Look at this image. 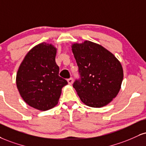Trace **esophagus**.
Returning a JSON list of instances; mask_svg holds the SVG:
<instances>
[{"instance_id": "1", "label": "esophagus", "mask_w": 146, "mask_h": 146, "mask_svg": "<svg viewBox=\"0 0 146 146\" xmlns=\"http://www.w3.org/2000/svg\"><path fill=\"white\" fill-rule=\"evenodd\" d=\"M67 82H68V84H69V85H71L72 84H73V78H69V79H68L67 80Z\"/></svg>"}]
</instances>
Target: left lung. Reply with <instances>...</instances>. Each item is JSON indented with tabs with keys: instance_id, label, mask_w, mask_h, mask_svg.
Wrapping results in <instances>:
<instances>
[{
	"instance_id": "left-lung-1",
	"label": "left lung",
	"mask_w": 146,
	"mask_h": 146,
	"mask_svg": "<svg viewBox=\"0 0 146 146\" xmlns=\"http://www.w3.org/2000/svg\"><path fill=\"white\" fill-rule=\"evenodd\" d=\"M71 47L80 75L73 88L81 101L92 108L109 104L117 95L123 80L120 61L105 47L90 41L73 43Z\"/></svg>"
}]
</instances>
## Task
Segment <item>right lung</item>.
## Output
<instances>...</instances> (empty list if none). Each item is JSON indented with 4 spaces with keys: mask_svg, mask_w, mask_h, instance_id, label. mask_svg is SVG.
I'll use <instances>...</instances> for the list:
<instances>
[{
    "mask_svg": "<svg viewBox=\"0 0 146 146\" xmlns=\"http://www.w3.org/2000/svg\"><path fill=\"white\" fill-rule=\"evenodd\" d=\"M56 48L41 43L33 47L21 63L16 75L20 96L29 106L46 111L58 103L62 88L68 84L59 76Z\"/></svg>",
    "mask_w": 146,
    "mask_h": 146,
    "instance_id": "obj_1",
    "label": "right lung"
}]
</instances>
